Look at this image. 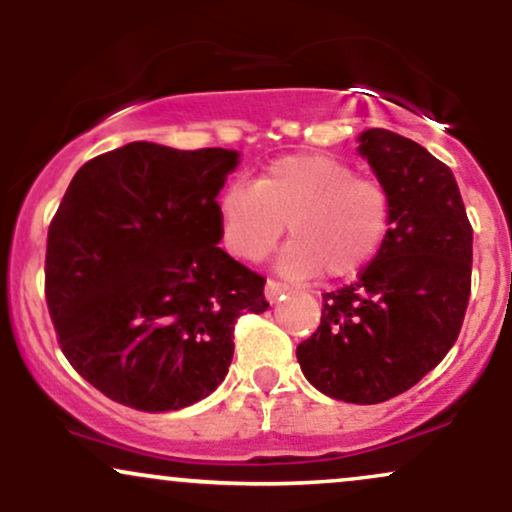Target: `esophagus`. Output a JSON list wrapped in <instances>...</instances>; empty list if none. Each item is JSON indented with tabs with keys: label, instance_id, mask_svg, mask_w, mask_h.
I'll return each mask as SVG.
<instances>
[{
	"label": "esophagus",
	"instance_id": "1",
	"mask_svg": "<svg viewBox=\"0 0 512 512\" xmlns=\"http://www.w3.org/2000/svg\"><path fill=\"white\" fill-rule=\"evenodd\" d=\"M291 289L286 284H279V281H267V286H264V298H267L269 303H276L279 298H284V293H289Z\"/></svg>",
	"mask_w": 512,
	"mask_h": 512
}]
</instances>
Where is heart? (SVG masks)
Returning a JSON list of instances; mask_svg holds the SVG:
<instances>
[{"mask_svg":"<svg viewBox=\"0 0 512 512\" xmlns=\"http://www.w3.org/2000/svg\"><path fill=\"white\" fill-rule=\"evenodd\" d=\"M216 214L223 243L240 260L262 262L289 223L293 240L276 260L279 274L305 281L325 269L342 279L366 267L383 245L390 197L342 158L291 154L269 163L255 185L231 182Z\"/></svg>","mask_w":512,"mask_h":512,"instance_id":"heart-1","label":"heart"}]
</instances>
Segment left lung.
<instances>
[{
    "instance_id": "obj_1",
    "label": "left lung",
    "mask_w": 512,
    "mask_h": 512,
    "mask_svg": "<svg viewBox=\"0 0 512 512\" xmlns=\"http://www.w3.org/2000/svg\"><path fill=\"white\" fill-rule=\"evenodd\" d=\"M390 197V228L356 284L322 296L296 356L308 383L351 404L402 395L443 361L472 286V226L452 170L390 129L358 134Z\"/></svg>"
}]
</instances>
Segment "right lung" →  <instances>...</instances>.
<instances>
[{
    "instance_id": "obj_1",
    "label": "right lung",
    "mask_w": 512,
    "mask_h": 512,
    "mask_svg": "<svg viewBox=\"0 0 512 512\" xmlns=\"http://www.w3.org/2000/svg\"><path fill=\"white\" fill-rule=\"evenodd\" d=\"M233 149L132 142L84 163L48 231L45 296L76 373L125 407L209 397L233 325L264 313V279L219 248L216 197Z\"/></svg>"
}]
</instances>
